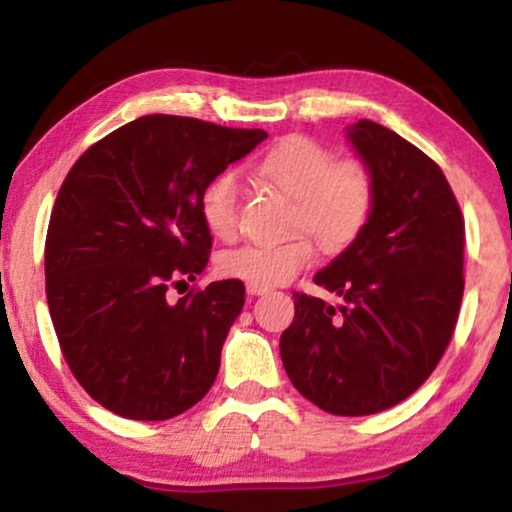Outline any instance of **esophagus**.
I'll return each mask as SVG.
<instances>
[{
	"mask_svg": "<svg viewBox=\"0 0 512 512\" xmlns=\"http://www.w3.org/2000/svg\"><path fill=\"white\" fill-rule=\"evenodd\" d=\"M247 293H249V296H263V293H268V286H256V284H247Z\"/></svg>",
	"mask_w": 512,
	"mask_h": 512,
	"instance_id": "esophagus-1",
	"label": "esophagus"
}]
</instances>
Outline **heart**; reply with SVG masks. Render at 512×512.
Instances as JSON below:
<instances>
[{
	"label": "heart",
	"mask_w": 512,
	"mask_h": 512,
	"mask_svg": "<svg viewBox=\"0 0 512 512\" xmlns=\"http://www.w3.org/2000/svg\"><path fill=\"white\" fill-rule=\"evenodd\" d=\"M256 170L279 191L291 195L289 228L277 242H249L223 251L221 275L256 286L286 284L317 258L318 237L326 251H342L361 237L373 219L377 184L361 160H338L310 137H289L258 160ZM244 191L235 172L212 179L202 193L200 212L221 240H233L242 223Z\"/></svg>",
	"instance_id": "1"
}]
</instances>
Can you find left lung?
<instances>
[{
    "label": "left lung",
    "mask_w": 512,
    "mask_h": 512,
    "mask_svg": "<svg viewBox=\"0 0 512 512\" xmlns=\"http://www.w3.org/2000/svg\"><path fill=\"white\" fill-rule=\"evenodd\" d=\"M349 139L375 177V212L314 277L345 305L293 293L279 354L307 401L361 417L415 394L443 359L464 296L466 228L443 170L415 144L373 121Z\"/></svg>",
    "instance_id": "8db88e82"
}]
</instances>
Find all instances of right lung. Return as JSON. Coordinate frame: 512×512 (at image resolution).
<instances>
[{"instance_id": "obj_1", "label": "right lung", "mask_w": 512, "mask_h": 512, "mask_svg": "<svg viewBox=\"0 0 512 512\" xmlns=\"http://www.w3.org/2000/svg\"><path fill=\"white\" fill-rule=\"evenodd\" d=\"M265 137L142 116L83 151L62 181L46 233L48 310L69 370L102 408L163 422L214 384L244 284L165 296L207 268V184Z\"/></svg>"}]
</instances>
